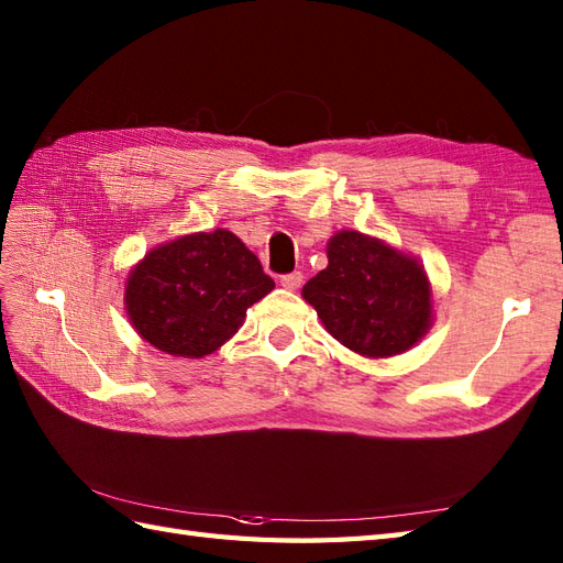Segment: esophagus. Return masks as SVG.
<instances>
[{"instance_id": "34e87169", "label": "esophagus", "mask_w": 563, "mask_h": 563, "mask_svg": "<svg viewBox=\"0 0 563 563\" xmlns=\"http://www.w3.org/2000/svg\"><path fill=\"white\" fill-rule=\"evenodd\" d=\"M280 285L285 290H297L302 285V273L300 271H295V273H288V275H283L280 278Z\"/></svg>"}]
</instances>
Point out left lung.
<instances>
[{"mask_svg":"<svg viewBox=\"0 0 563 563\" xmlns=\"http://www.w3.org/2000/svg\"><path fill=\"white\" fill-rule=\"evenodd\" d=\"M329 266L302 288L305 302L345 349L363 357L406 353L433 327V288L423 263L385 239L341 230Z\"/></svg>","mask_w":563,"mask_h":563,"instance_id":"left-lung-1","label":"left lung"}]
</instances>
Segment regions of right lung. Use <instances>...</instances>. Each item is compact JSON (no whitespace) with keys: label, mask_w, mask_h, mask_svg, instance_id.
<instances>
[{"label":"right lung","mask_w":563,"mask_h":563,"mask_svg":"<svg viewBox=\"0 0 563 563\" xmlns=\"http://www.w3.org/2000/svg\"><path fill=\"white\" fill-rule=\"evenodd\" d=\"M275 283L230 230L184 234L154 246L125 280L130 324L154 349L206 357L244 324Z\"/></svg>","instance_id":"1"}]
</instances>
